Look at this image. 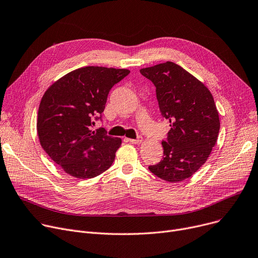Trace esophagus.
<instances>
[{"label":"esophagus","instance_id":"esophagus-1","mask_svg":"<svg viewBox=\"0 0 258 258\" xmlns=\"http://www.w3.org/2000/svg\"><path fill=\"white\" fill-rule=\"evenodd\" d=\"M143 141L142 137H139L138 139H128V142H131L132 144H141Z\"/></svg>","mask_w":258,"mask_h":258}]
</instances>
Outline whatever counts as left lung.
<instances>
[{
    "label": "left lung",
    "instance_id": "left-lung-1",
    "mask_svg": "<svg viewBox=\"0 0 258 258\" xmlns=\"http://www.w3.org/2000/svg\"><path fill=\"white\" fill-rule=\"evenodd\" d=\"M140 73L156 86L160 111L171 126L162 142L163 160L148 168L163 180H184L207 162L217 142L220 119L214 97L202 82L173 62Z\"/></svg>",
    "mask_w": 258,
    "mask_h": 258
}]
</instances>
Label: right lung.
<instances>
[{
	"label": "right lung",
	"mask_w": 258,
	"mask_h": 258,
	"mask_svg": "<svg viewBox=\"0 0 258 258\" xmlns=\"http://www.w3.org/2000/svg\"><path fill=\"white\" fill-rule=\"evenodd\" d=\"M128 70L86 66L68 73L44 92L37 117L39 142L65 173L79 179L98 176L108 170L121 145L105 128L93 130L105 110L108 94Z\"/></svg>",
	"instance_id": "add662e5"
}]
</instances>
